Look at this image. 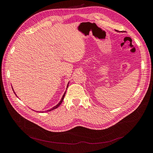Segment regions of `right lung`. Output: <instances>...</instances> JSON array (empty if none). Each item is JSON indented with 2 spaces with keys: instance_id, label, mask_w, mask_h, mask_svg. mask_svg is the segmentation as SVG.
<instances>
[{
  "instance_id": "obj_1",
  "label": "right lung",
  "mask_w": 153,
  "mask_h": 153,
  "mask_svg": "<svg viewBox=\"0 0 153 153\" xmlns=\"http://www.w3.org/2000/svg\"><path fill=\"white\" fill-rule=\"evenodd\" d=\"M68 85H69V83H68V86H67V87H68ZM12 89H13V88H12ZM14 91V90H13ZM14 93H15V92H14ZM65 94H66V92H64V95H63V96H62V99H61V101H60V102L56 105V106H54V107H53L52 108H51V109H50V110H47V111H51V110H54V109H55V108H57V107H58V106L60 105H61V103H62V101H63V100H64V96H65ZM15 95L16 96V94H15Z\"/></svg>"
}]
</instances>
